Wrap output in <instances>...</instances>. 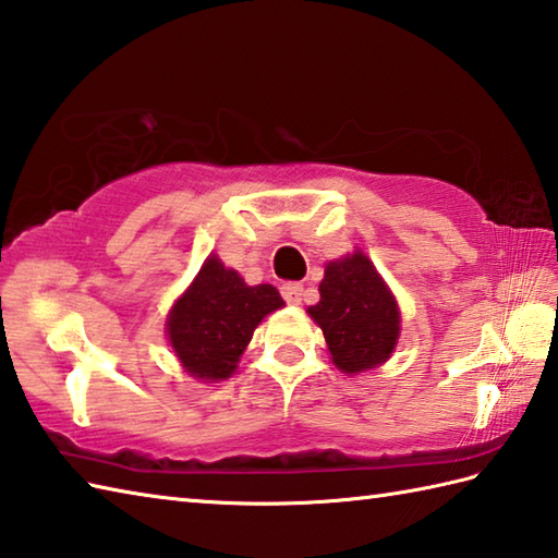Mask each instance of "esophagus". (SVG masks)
<instances>
[{
  "instance_id": "esophagus-1",
  "label": "esophagus",
  "mask_w": 558,
  "mask_h": 558,
  "mask_svg": "<svg viewBox=\"0 0 558 558\" xmlns=\"http://www.w3.org/2000/svg\"><path fill=\"white\" fill-rule=\"evenodd\" d=\"M280 292H282V300H286L288 304H302L304 288L300 286V282H286V286L280 288Z\"/></svg>"
}]
</instances>
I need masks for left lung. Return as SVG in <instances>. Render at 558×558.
<instances>
[{
	"label": "left lung",
	"instance_id": "left-lung-1",
	"mask_svg": "<svg viewBox=\"0 0 558 558\" xmlns=\"http://www.w3.org/2000/svg\"><path fill=\"white\" fill-rule=\"evenodd\" d=\"M318 292L322 300L306 312L322 326L338 369L362 374L384 364L400 336V310L369 256L357 248L328 260Z\"/></svg>",
	"mask_w": 558,
	"mask_h": 558
}]
</instances>
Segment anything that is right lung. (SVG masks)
Returning a JSON list of instances; mask_svg holds the SVG:
<instances>
[{"label": "right lung", "instance_id": "right-lung-1", "mask_svg": "<svg viewBox=\"0 0 558 558\" xmlns=\"http://www.w3.org/2000/svg\"><path fill=\"white\" fill-rule=\"evenodd\" d=\"M286 304L272 286H246L210 254L168 316V338L184 372L213 384L230 378L256 326Z\"/></svg>", "mask_w": 558, "mask_h": 558}]
</instances>
